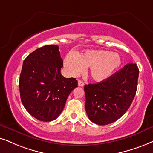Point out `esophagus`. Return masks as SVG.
I'll list each match as a JSON object with an SVG mask.
<instances>
[{"label": "esophagus", "instance_id": "obj_1", "mask_svg": "<svg viewBox=\"0 0 153 153\" xmlns=\"http://www.w3.org/2000/svg\"><path fill=\"white\" fill-rule=\"evenodd\" d=\"M78 86L79 87H83V86H84V82H83L82 80H79L78 81Z\"/></svg>", "mask_w": 153, "mask_h": 153}]
</instances>
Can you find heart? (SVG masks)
Masks as SVG:
<instances>
[{"label": "heart", "instance_id": "1", "mask_svg": "<svg viewBox=\"0 0 153 153\" xmlns=\"http://www.w3.org/2000/svg\"><path fill=\"white\" fill-rule=\"evenodd\" d=\"M121 63L122 59L119 53L103 50H90L80 55L71 53L64 59V67L70 76H78L84 67H89V75L97 82L107 80Z\"/></svg>", "mask_w": 153, "mask_h": 153}]
</instances>
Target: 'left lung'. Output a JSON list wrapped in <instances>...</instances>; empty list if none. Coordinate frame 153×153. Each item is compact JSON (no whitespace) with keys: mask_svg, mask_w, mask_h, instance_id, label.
<instances>
[{"mask_svg":"<svg viewBox=\"0 0 153 153\" xmlns=\"http://www.w3.org/2000/svg\"><path fill=\"white\" fill-rule=\"evenodd\" d=\"M138 75L137 65L130 63L107 80L85 85V110L90 121L107 125L122 117L136 95Z\"/></svg>","mask_w":153,"mask_h":153,"instance_id":"8db88e82","label":"left lung"}]
</instances>
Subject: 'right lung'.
<instances>
[{
	"mask_svg": "<svg viewBox=\"0 0 153 153\" xmlns=\"http://www.w3.org/2000/svg\"><path fill=\"white\" fill-rule=\"evenodd\" d=\"M57 45H46L23 61L19 88L22 103L31 116L42 121L55 120L69 94L78 87L74 78L61 73L63 59Z\"/></svg>",
	"mask_w": 153,
	"mask_h": 153,
	"instance_id": "obj_1",
	"label": "right lung"
}]
</instances>
